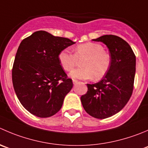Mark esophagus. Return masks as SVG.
Masks as SVG:
<instances>
[{
  "label": "esophagus",
  "mask_w": 148,
  "mask_h": 148,
  "mask_svg": "<svg viewBox=\"0 0 148 148\" xmlns=\"http://www.w3.org/2000/svg\"><path fill=\"white\" fill-rule=\"evenodd\" d=\"M72 81H73V83H74V84H77V82H78V81H77V79H73V80H72Z\"/></svg>",
  "instance_id": "obj_1"
}]
</instances>
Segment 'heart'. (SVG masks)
<instances>
[{
  "label": "heart",
  "mask_w": 148,
  "mask_h": 148,
  "mask_svg": "<svg viewBox=\"0 0 148 148\" xmlns=\"http://www.w3.org/2000/svg\"><path fill=\"white\" fill-rule=\"evenodd\" d=\"M61 66L66 71L72 70L81 61V68L73 70L71 77L79 79H89L93 77L99 80L106 76L111 64L110 54L103 49V45L88 42L77 45L74 53L69 49H64L58 54Z\"/></svg>",
  "instance_id": "b5f03b06"
}]
</instances>
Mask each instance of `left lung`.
<instances>
[{"mask_svg":"<svg viewBox=\"0 0 148 148\" xmlns=\"http://www.w3.org/2000/svg\"><path fill=\"white\" fill-rule=\"evenodd\" d=\"M103 42L111 57L110 69L95 84H87L81 97L86 112L96 119L108 118L119 112L131 97L134 88L136 57L130 45L118 36L109 34L92 40Z\"/></svg>","mask_w":148,"mask_h":148,"instance_id":"1","label":"left lung"}]
</instances>
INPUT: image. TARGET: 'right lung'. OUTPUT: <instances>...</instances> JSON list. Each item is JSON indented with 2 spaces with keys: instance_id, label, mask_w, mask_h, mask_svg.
Returning <instances> with one entry per match:
<instances>
[{
  "instance_id": "right-lung-1",
  "label": "right lung",
  "mask_w": 148,
  "mask_h": 148,
  "mask_svg": "<svg viewBox=\"0 0 148 148\" xmlns=\"http://www.w3.org/2000/svg\"><path fill=\"white\" fill-rule=\"evenodd\" d=\"M75 42L38 31L20 43L12 68V82L21 104L33 115L51 117L62 107L73 87L58 54Z\"/></svg>"
}]
</instances>
